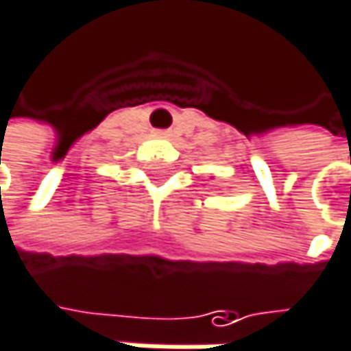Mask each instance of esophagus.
Masks as SVG:
<instances>
[{
    "mask_svg": "<svg viewBox=\"0 0 351 351\" xmlns=\"http://www.w3.org/2000/svg\"><path fill=\"white\" fill-rule=\"evenodd\" d=\"M154 134H156L158 138H167V136H169L171 132H169V130H154Z\"/></svg>",
    "mask_w": 351,
    "mask_h": 351,
    "instance_id": "34e87169",
    "label": "esophagus"
}]
</instances>
